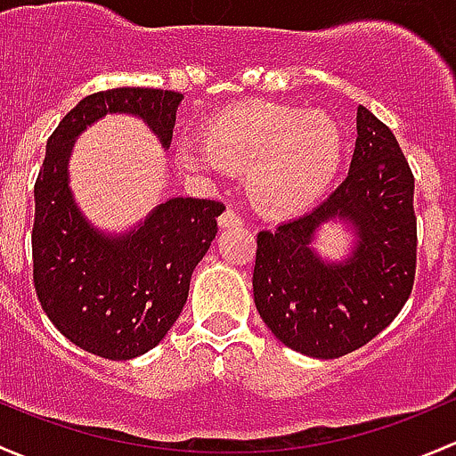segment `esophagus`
<instances>
[{
	"label": "esophagus",
	"mask_w": 456,
	"mask_h": 456,
	"mask_svg": "<svg viewBox=\"0 0 456 456\" xmlns=\"http://www.w3.org/2000/svg\"><path fill=\"white\" fill-rule=\"evenodd\" d=\"M217 224L222 230H232V228L241 226L243 222H241V217L234 213V210H226V213H222V217L217 219Z\"/></svg>",
	"instance_id": "1"
}]
</instances>
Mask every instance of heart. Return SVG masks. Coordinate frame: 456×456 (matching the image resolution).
Masks as SVG:
<instances>
[{"label":"heart","mask_w":456,"mask_h":456,"mask_svg":"<svg viewBox=\"0 0 456 456\" xmlns=\"http://www.w3.org/2000/svg\"><path fill=\"white\" fill-rule=\"evenodd\" d=\"M201 142H182L177 162L189 171H243L252 208L274 219L312 208L336 180L345 153L340 125L327 111L274 101L217 111L206 120Z\"/></svg>","instance_id":"1"}]
</instances>
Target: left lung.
I'll return each mask as SVG.
<instances>
[{"instance_id": "obj_1", "label": "left lung", "mask_w": 456, "mask_h": 456, "mask_svg": "<svg viewBox=\"0 0 456 456\" xmlns=\"http://www.w3.org/2000/svg\"><path fill=\"white\" fill-rule=\"evenodd\" d=\"M349 175L318 208L256 237V312L289 349L340 358L373 340L400 314L415 281V177L395 135L358 107ZM345 223L354 248L340 262L311 246L327 223Z\"/></svg>"}]
</instances>
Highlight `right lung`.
Wrapping results in <instances>:
<instances>
[{
    "label": "right lung",
    "instance_id": "1",
    "mask_svg": "<svg viewBox=\"0 0 456 456\" xmlns=\"http://www.w3.org/2000/svg\"><path fill=\"white\" fill-rule=\"evenodd\" d=\"M182 98L147 87L92 94L61 120L45 144L35 182V289L56 330L87 354L131 360L167 336L226 206L171 197L134 228L105 232L89 222L69 189L74 142L107 114H129L168 149Z\"/></svg>",
    "mask_w": 456,
    "mask_h": 456
}]
</instances>
